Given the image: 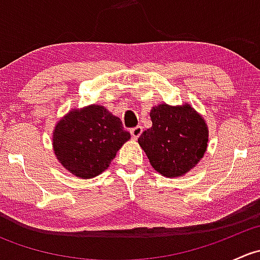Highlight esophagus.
Segmentation results:
<instances>
[{"label": "esophagus", "instance_id": "obj_1", "mask_svg": "<svg viewBox=\"0 0 260 260\" xmlns=\"http://www.w3.org/2000/svg\"><path fill=\"white\" fill-rule=\"evenodd\" d=\"M142 131L143 128L141 127V125H137V127L132 128V129H131V135H132L133 140H137V138L141 136V133H142Z\"/></svg>", "mask_w": 260, "mask_h": 260}]
</instances>
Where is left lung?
Listing matches in <instances>:
<instances>
[{"label":"left lung","instance_id":"1","mask_svg":"<svg viewBox=\"0 0 260 260\" xmlns=\"http://www.w3.org/2000/svg\"><path fill=\"white\" fill-rule=\"evenodd\" d=\"M152 127L138 138L157 172L166 177H180L203 158L209 131L200 114L191 106L159 104L151 111Z\"/></svg>","mask_w":260,"mask_h":260}]
</instances>
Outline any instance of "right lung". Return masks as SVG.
I'll use <instances>...</instances> for the list:
<instances>
[{
    "label": "right lung",
    "mask_w": 260,
    "mask_h": 260,
    "mask_svg": "<svg viewBox=\"0 0 260 260\" xmlns=\"http://www.w3.org/2000/svg\"><path fill=\"white\" fill-rule=\"evenodd\" d=\"M131 138L122 120L102 106L69 112L56 124L52 146L60 164L81 179L107 170L117 151Z\"/></svg>",
    "instance_id": "add662e5"
}]
</instances>
